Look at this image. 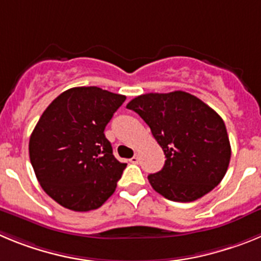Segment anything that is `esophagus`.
I'll list each match as a JSON object with an SVG mask.
<instances>
[{
	"instance_id": "obj_1",
	"label": "esophagus",
	"mask_w": 261,
	"mask_h": 261,
	"mask_svg": "<svg viewBox=\"0 0 261 261\" xmlns=\"http://www.w3.org/2000/svg\"><path fill=\"white\" fill-rule=\"evenodd\" d=\"M129 161H130V162H132V163H138V161H140V158H138V155H133L132 158L129 159Z\"/></svg>"
}]
</instances>
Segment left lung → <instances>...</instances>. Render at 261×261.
I'll use <instances>...</instances> for the list:
<instances>
[{
  "label": "left lung",
  "instance_id": "8db88e82",
  "mask_svg": "<svg viewBox=\"0 0 261 261\" xmlns=\"http://www.w3.org/2000/svg\"><path fill=\"white\" fill-rule=\"evenodd\" d=\"M126 108L150 126L166 155L162 170L147 176L154 191L171 201L190 202L221 183L231 147L225 123L213 108L186 91L144 94Z\"/></svg>",
  "mask_w": 261,
  "mask_h": 261
}]
</instances>
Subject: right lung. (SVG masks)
<instances>
[{
  "mask_svg": "<svg viewBox=\"0 0 261 261\" xmlns=\"http://www.w3.org/2000/svg\"><path fill=\"white\" fill-rule=\"evenodd\" d=\"M125 96L100 87H73L43 112L30 137V161L41 188L61 206L89 212L115 192L119 162L105 128Z\"/></svg>",
  "mask_w": 261,
  "mask_h": 261,
  "instance_id": "1",
  "label": "right lung"
}]
</instances>
